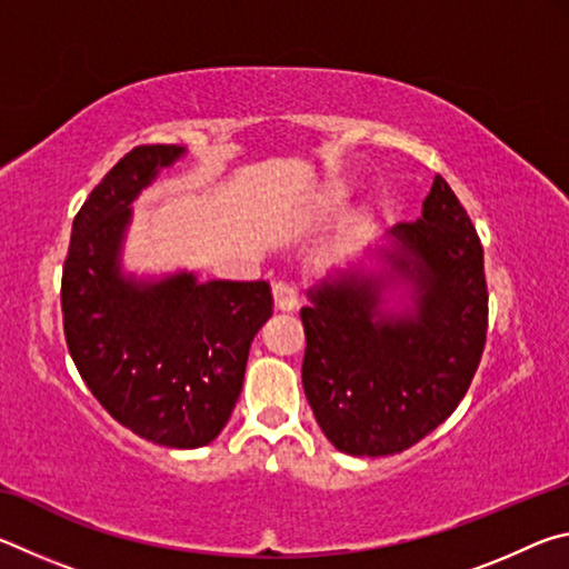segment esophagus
Segmentation results:
<instances>
[{"mask_svg":"<svg viewBox=\"0 0 569 569\" xmlns=\"http://www.w3.org/2000/svg\"><path fill=\"white\" fill-rule=\"evenodd\" d=\"M273 301L276 308H281V311H293L298 306V288L291 281H278L273 286Z\"/></svg>","mask_w":569,"mask_h":569,"instance_id":"obj_1","label":"esophagus"}]
</instances>
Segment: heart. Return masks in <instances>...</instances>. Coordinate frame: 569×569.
I'll use <instances>...</instances> for the list:
<instances>
[{
	"label": "heart",
	"instance_id": "b5f03b06",
	"mask_svg": "<svg viewBox=\"0 0 569 569\" xmlns=\"http://www.w3.org/2000/svg\"><path fill=\"white\" fill-rule=\"evenodd\" d=\"M341 200H343V190H333L331 198H329V206H331V208H339Z\"/></svg>",
	"mask_w": 569,
	"mask_h": 569
}]
</instances>
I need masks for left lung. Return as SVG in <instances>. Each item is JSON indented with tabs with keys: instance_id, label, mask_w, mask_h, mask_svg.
Masks as SVG:
<instances>
[{
	"instance_id": "8db88e82",
	"label": "left lung",
	"mask_w": 569,
	"mask_h": 569,
	"mask_svg": "<svg viewBox=\"0 0 569 569\" xmlns=\"http://www.w3.org/2000/svg\"><path fill=\"white\" fill-rule=\"evenodd\" d=\"M381 271L349 268L308 291L303 391L331 445L351 457L399 455L445 421L487 341L485 250L437 176L421 218L389 230ZM403 287L409 305L387 309Z\"/></svg>"
}]
</instances>
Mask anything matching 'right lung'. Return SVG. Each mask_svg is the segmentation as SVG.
<instances>
[{
  "instance_id": "right-lung-1",
  "label": "right lung",
  "mask_w": 569,
  "mask_h": 569,
  "mask_svg": "<svg viewBox=\"0 0 569 569\" xmlns=\"http://www.w3.org/2000/svg\"><path fill=\"white\" fill-rule=\"evenodd\" d=\"M182 156L180 146H140L94 186L72 223L62 319L77 371L112 419L152 445L198 449L230 419L273 296L266 281L122 273L132 200Z\"/></svg>"
}]
</instances>
